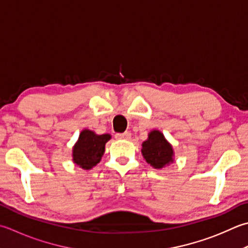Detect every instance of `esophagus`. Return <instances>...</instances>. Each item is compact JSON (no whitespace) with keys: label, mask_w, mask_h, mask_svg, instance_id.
<instances>
[{"label":"esophagus","mask_w":248,"mask_h":248,"mask_svg":"<svg viewBox=\"0 0 248 248\" xmlns=\"http://www.w3.org/2000/svg\"><path fill=\"white\" fill-rule=\"evenodd\" d=\"M115 138L117 140H129L131 138L130 132H124V133H116Z\"/></svg>","instance_id":"34e87169"}]
</instances>
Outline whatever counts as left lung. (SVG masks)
I'll use <instances>...</instances> for the list:
<instances>
[{
    "mask_svg": "<svg viewBox=\"0 0 248 248\" xmlns=\"http://www.w3.org/2000/svg\"><path fill=\"white\" fill-rule=\"evenodd\" d=\"M143 157L146 162L156 169H162L166 164L173 161V148L163 134L159 131H152L148 140L142 144Z\"/></svg>",
    "mask_w": 248,
    "mask_h": 248,
    "instance_id": "8db88e82",
    "label": "left lung"
}]
</instances>
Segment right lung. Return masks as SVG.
I'll return each instance as SVG.
<instances>
[{
    "label": "right lung",
    "instance_id": "1",
    "mask_svg": "<svg viewBox=\"0 0 248 248\" xmlns=\"http://www.w3.org/2000/svg\"><path fill=\"white\" fill-rule=\"evenodd\" d=\"M109 139V134L96 135L90 130L82 131L78 142L73 148L74 163L84 170H89L96 166L103 156L105 144Z\"/></svg>",
    "mask_w": 248,
    "mask_h": 248
}]
</instances>
